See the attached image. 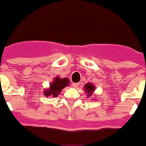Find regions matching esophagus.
I'll use <instances>...</instances> for the list:
<instances>
[{
	"instance_id": "1",
	"label": "esophagus",
	"mask_w": 146,
	"mask_h": 146,
	"mask_svg": "<svg viewBox=\"0 0 146 146\" xmlns=\"http://www.w3.org/2000/svg\"><path fill=\"white\" fill-rule=\"evenodd\" d=\"M78 83H73V84H72V86H73V87H78Z\"/></svg>"
}]
</instances>
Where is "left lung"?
<instances>
[{"label": "left lung", "mask_w": 146, "mask_h": 146, "mask_svg": "<svg viewBox=\"0 0 146 146\" xmlns=\"http://www.w3.org/2000/svg\"><path fill=\"white\" fill-rule=\"evenodd\" d=\"M95 86L94 84H92L90 82H88L84 86V90L85 93L86 94L88 98H91V96L94 94V93L95 91Z\"/></svg>", "instance_id": "1"}]
</instances>
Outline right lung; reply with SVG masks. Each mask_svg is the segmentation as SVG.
<instances>
[{"instance_id": "obj_1", "label": "right lung", "mask_w": 146, "mask_h": 146, "mask_svg": "<svg viewBox=\"0 0 146 146\" xmlns=\"http://www.w3.org/2000/svg\"><path fill=\"white\" fill-rule=\"evenodd\" d=\"M70 84V81L68 78H60L56 76L53 78V82H50L49 87L44 90V95L45 97L52 96L53 98H57L61 90Z\"/></svg>"}]
</instances>
